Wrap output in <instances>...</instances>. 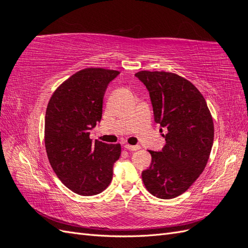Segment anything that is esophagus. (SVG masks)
I'll use <instances>...</instances> for the list:
<instances>
[{"instance_id":"34e87169","label":"esophagus","mask_w":248,"mask_h":248,"mask_svg":"<svg viewBox=\"0 0 248 248\" xmlns=\"http://www.w3.org/2000/svg\"><path fill=\"white\" fill-rule=\"evenodd\" d=\"M124 147H125V149H127V150H129V151H138V150H140V147L139 145H137V146H131V145H125Z\"/></svg>"}]
</instances>
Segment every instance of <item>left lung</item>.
<instances>
[{"instance_id":"8db88e82","label":"left lung","mask_w":248,"mask_h":248,"mask_svg":"<svg viewBox=\"0 0 248 248\" xmlns=\"http://www.w3.org/2000/svg\"><path fill=\"white\" fill-rule=\"evenodd\" d=\"M136 77L148 89L155 122L167 131L161 151H149L152 160L142 182L152 196L174 199L206 168L214 140L211 112L194 85L176 73L140 71Z\"/></svg>"}]
</instances>
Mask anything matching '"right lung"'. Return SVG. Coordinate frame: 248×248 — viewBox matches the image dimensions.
<instances>
[{
    "label": "right lung",
    "mask_w": 248,
    "mask_h": 248,
    "mask_svg": "<svg viewBox=\"0 0 248 248\" xmlns=\"http://www.w3.org/2000/svg\"><path fill=\"white\" fill-rule=\"evenodd\" d=\"M120 72L86 68L60 85L48 101L44 142L50 166L62 183L79 196L102 192L112 179L121 145L90 139L102 117L103 96Z\"/></svg>",
    "instance_id": "1"
}]
</instances>
